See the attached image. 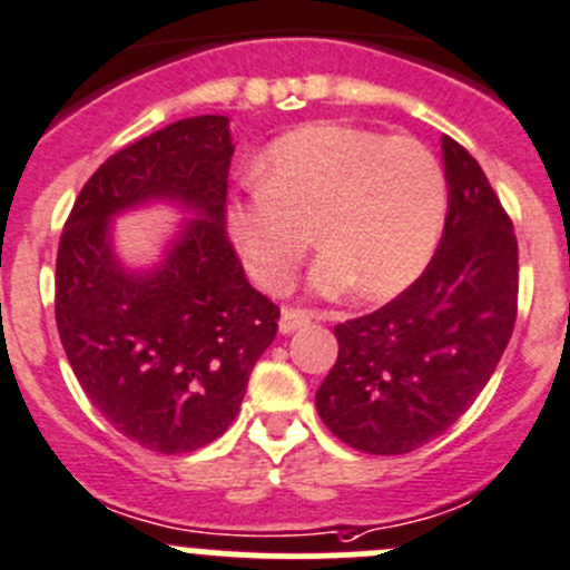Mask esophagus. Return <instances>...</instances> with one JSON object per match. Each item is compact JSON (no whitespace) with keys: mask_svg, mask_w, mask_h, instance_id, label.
<instances>
[{"mask_svg":"<svg viewBox=\"0 0 570 570\" xmlns=\"http://www.w3.org/2000/svg\"><path fill=\"white\" fill-rule=\"evenodd\" d=\"M308 322H312V314L308 312H301V308H284L278 320V331L284 333V336H289V333H295L297 327L308 325Z\"/></svg>","mask_w":570,"mask_h":570,"instance_id":"1","label":"esophagus"}]
</instances>
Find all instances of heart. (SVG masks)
<instances>
[{
    "instance_id": "b5f03b06",
    "label": "heart",
    "mask_w": 570,
    "mask_h": 570,
    "mask_svg": "<svg viewBox=\"0 0 570 570\" xmlns=\"http://www.w3.org/2000/svg\"><path fill=\"white\" fill-rule=\"evenodd\" d=\"M446 178L424 142L336 120L278 137L258 178L232 195L226 226L245 269L262 289L284 292L314 234L325 250L308 286L338 297L405 289L439 245Z\"/></svg>"
}]
</instances>
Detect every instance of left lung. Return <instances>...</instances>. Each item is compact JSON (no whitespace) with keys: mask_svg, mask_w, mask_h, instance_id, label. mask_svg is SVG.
<instances>
[{"mask_svg":"<svg viewBox=\"0 0 570 570\" xmlns=\"http://www.w3.org/2000/svg\"><path fill=\"white\" fill-rule=\"evenodd\" d=\"M444 232L424 273L366 317L333 327L338 358L317 392L325 428L353 450L405 455L439 439L480 396L519 303L513 223L480 163L441 137Z\"/></svg>","mask_w":570,"mask_h":570,"instance_id":"left-lung-1","label":"left lung"}]
</instances>
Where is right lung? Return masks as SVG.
<instances>
[{
    "mask_svg": "<svg viewBox=\"0 0 570 570\" xmlns=\"http://www.w3.org/2000/svg\"><path fill=\"white\" fill-rule=\"evenodd\" d=\"M232 157L226 115L120 148L88 178L57 248V331L79 386L118 433L163 455L226 433L278 333V306L228 243ZM157 203L185 220L157 263L131 268L114 248V217Z\"/></svg>",
    "mask_w": 570,
    "mask_h": 570,
    "instance_id": "right-lung-1",
    "label": "right lung"
}]
</instances>
